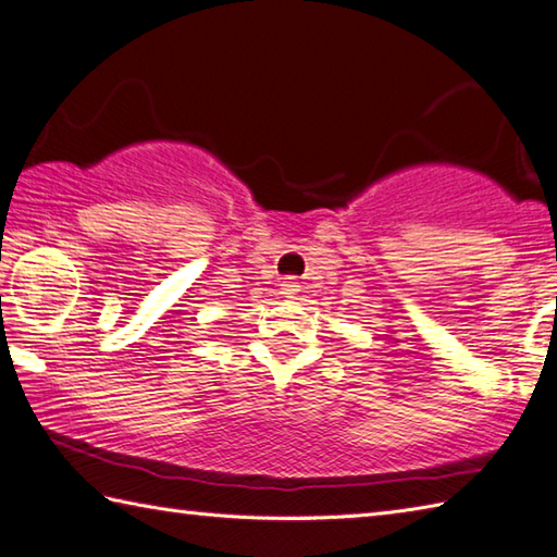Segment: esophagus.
<instances>
[{"label":"esophagus","instance_id":"34e87169","mask_svg":"<svg viewBox=\"0 0 557 557\" xmlns=\"http://www.w3.org/2000/svg\"><path fill=\"white\" fill-rule=\"evenodd\" d=\"M298 290H300V286H298V281H295V278H283L281 281V293L286 295V298H293V295Z\"/></svg>","mask_w":557,"mask_h":557}]
</instances>
